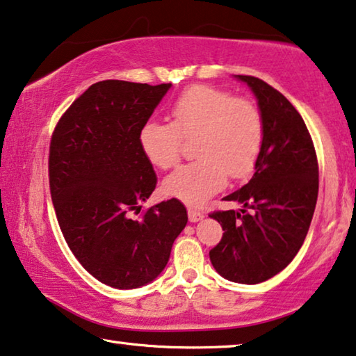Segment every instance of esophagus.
<instances>
[{"instance_id": "esophagus-1", "label": "esophagus", "mask_w": 356, "mask_h": 356, "mask_svg": "<svg viewBox=\"0 0 356 356\" xmlns=\"http://www.w3.org/2000/svg\"><path fill=\"white\" fill-rule=\"evenodd\" d=\"M203 217H204L203 212L196 211V209H193V208H188V220H190V222H198V220L203 219Z\"/></svg>"}]
</instances>
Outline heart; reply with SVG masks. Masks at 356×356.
Segmentation results:
<instances>
[{
  "label": "heart",
  "instance_id": "1",
  "mask_svg": "<svg viewBox=\"0 0 356 356\" xmlns=\"http://www.w3.org/2000/svg\"><path fill=\"white\" fill-rule=\"evenodd\" d=\"M172 123L148 120L139 144L153 166L169 169L182 155V137L195 139L198 161L164 179L166 195L190 206L204 204L225 187L229 176L246 179L252 172L264 142L261 111L251 100L204 86L188 88L171 108Z\"/></svg>",
  "mask_w": 356,
  "mask_h": 356
}]
</instances>
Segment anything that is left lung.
Listing matches in <instances>:
<instances>
[{
  "label": "left lung",
  "instance_id": "obj_1",
  "mask_svg": "<svg viewBox=\"0 0 356 356\" xmlns=\"http://www.w3.org/2000/svg\"><path fill=\"white\" fill-rule=\"evenodd\" d=\"M235 78L256 95L264 142L251 180L224 198L243 208L209 214L224 230L209 259L225 280L257 284L288 267L304 245L318 198V161L309 129L293 104L262 79Z\"/></svg>",
  "mask_w": 356,
  "mask_h": 356
}]
</instances>
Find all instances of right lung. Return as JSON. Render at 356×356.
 <instances>
[{
    "instance_id": "add662e5",
    "label": "right lung",
    "mask_w": 356,
    "mask_h": 356,
    "mask_svg": "<svg viewBox=\"0 0 356 356\" xmlns=\"http://www.w3.org/2000/svg\"><path fill=\"white\" fill-rule=\"evenodd\" d=\"M169 88L95 83L62 115L51 139V198L63 238L94 278L116 289L152 283L188 220L176 198L132 217L156 187L139 132Z\"/></svg>"
}]
</instances>
